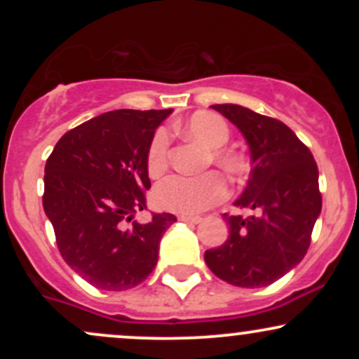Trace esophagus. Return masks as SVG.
Wrapping results in <instances>:
<instances>
[{
  "mask_svg": "<svg viewBox=\"0 0 359 359\" xmlns=\"http://www.w3.org/2000/svg\"><path fill=\"white\" fill-rule=\"evenodd\" d=\"M179 221H184V222H191V224H199L201 217L199 216H185V214H182V216H179Z\"/></svg>",
  "mask_w": 359,
  "mask_h": 359,
  "instance_id": "1",
  "label": "esophagus"
}]
</instances>
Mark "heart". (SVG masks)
<instances>
[{
    "label": "heart",
    "instance_id": "heart-1",
    "mask_svg": "<svg viewBox=\"0 0 359 359\" xmlns=\"http://www.w3.org/2000/svg\"><path fill=\"white\" fill-rule=\"evenodd\" d=\"M185 137L201 143L209 150V158L228 175L241 174L245 163L240 155L222 150L229 140V128L217 114L209 111L192 114L182 125ZM170 140L167 131H156L147 151V167L150 175H160L168 165ZM224 180L216 172L199 177L170 175L156 184L154 197L158 208L179 214H197L211 208L224 197Z\"/></svg>",
    "mask_w": 359,
    "mask_h": 359
}]
</instances>
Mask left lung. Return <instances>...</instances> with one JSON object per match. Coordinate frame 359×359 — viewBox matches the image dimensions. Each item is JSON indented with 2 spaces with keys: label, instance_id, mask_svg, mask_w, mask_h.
I'll list each match as a JSON object with an SVG mask.
<instances>
[{
  "label": "left lung",
  "instance_id": "8db88e82",
  "mask_svg": "<svg viewBox=\"0 0 359 359\" xmlns=\"http://www.w3.org/2000/svg\"><path fill=\"white\" fill-rule=\"evenodd\" d=\"M250 148L248 184L234 201L248 217L228 216V240L204 259L216 277L243 288L266 287L302 262L323 208L319 170L311 150L278 119L240 104H214Z\"/></svg>",
  "mask_w": 359,
  "mask_h": 359
}]
</instances>
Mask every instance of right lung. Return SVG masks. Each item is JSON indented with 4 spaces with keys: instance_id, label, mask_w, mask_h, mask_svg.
Masks as SVG:
<instances>
[{
    "instance_id": "obj_1",
    "label": "right lung",
    "mask_w": 359,
    "mask_h": 359,
    "mask_svg": "<svg viewBox=\"0 0 359 359\" xmlns=\"http://www.w3.org/2000/svg\"><path fill=\"white\" fill-rule=\"evenodd\" d=\"M172 109H116L76 126L45 163L43 211L62 258L101 290L142 283L158 262L174 214L138 222L150 189L147 151Z\"/></svg>"
}]
</instances>
